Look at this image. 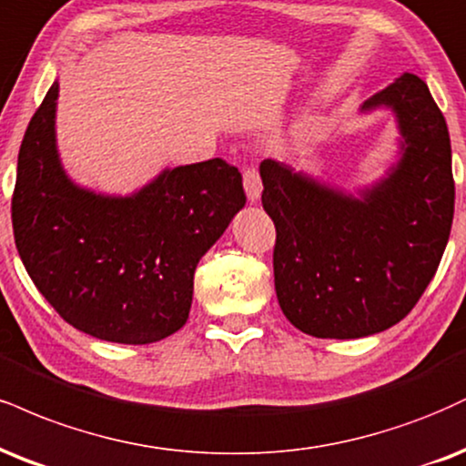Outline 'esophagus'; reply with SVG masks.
I'll return each instance as SVG.
<instances>
[{
  "mask_svg": "<svg viewBox=\"0 0 466 466\" xmlns=\"http://www.w3.org/2000/svg\"><path fill=\"white\" fill-rule=\"evenodd\" d=\"M243 187H245V193H248V199L251 201V204H256V201L260 199V193H262L260 173H258L256 167H248V169H245Z\"/></svg>",
  "mask_w": 466,
  "mask_h": 466,
  "instance_id": "1",
  "label": "esophagus"
}]
</instances>
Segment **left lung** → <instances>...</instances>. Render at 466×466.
Returning <instances> with one entry per match:
<instances>
[{
  "label": "left lung",
  "instance_id": "8db88e82",
  "mask_svg": "<svg viewBox=\"0 0 466 466\" xmlns=\"http://www.w3.org/2000/svg\"><path fill=\"white\" fill-rule=\"evenodd\" d=\"M390 108L400 160L360 198L276 160L260 162L276 223L273 276L284 317L317 339H360L400 323L428 289L453 221L451 143L428 84L403 73L364 99Z\"/></svg>",
  "mask_w": 466,
  "mask_h": 466
}]
</instances>
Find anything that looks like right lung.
Here are the masks:
<instances>
[{"instance_id": "right-lung-1", "label": "right lung", "mask_w": 466, "mask_h": 466, "mask_svg": "<svg viewBox=\"0 0 466 466\" xmlns=\"http://www.w3.org/2000/svg\"><path fill=\"white\" fill-rule=\"evenodd\" d=\"M58 82L27 126L13 193L15 243L54 310L95 339L147 345L188 319L201 256L243 208V176L212 158L116 198L77 187L56 145Z\"/></svg>"}]
</instances>
